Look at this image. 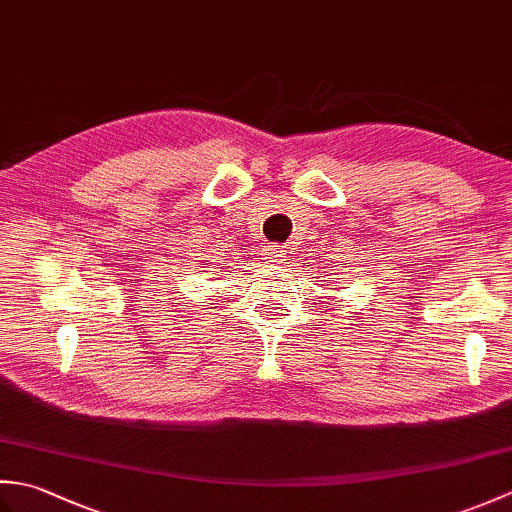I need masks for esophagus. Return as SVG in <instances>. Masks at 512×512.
Wrapping results in <instances>:
<instances>
[{"label":"esophagus","instance_id":"esophagus-1","mask_svg":"<svg viewBox=\"0 0 512 512\" xmlns=\"http://www.w3.org/2000/svg\"><path fill=\"white\" fill-rule=\"evenodd\" d=\"M286 248H279V246H273V248H268V253H266V259L268 262H273V264H286Z\"/></svg>","mask_w":512,"mask_h":512}]
</instances>
